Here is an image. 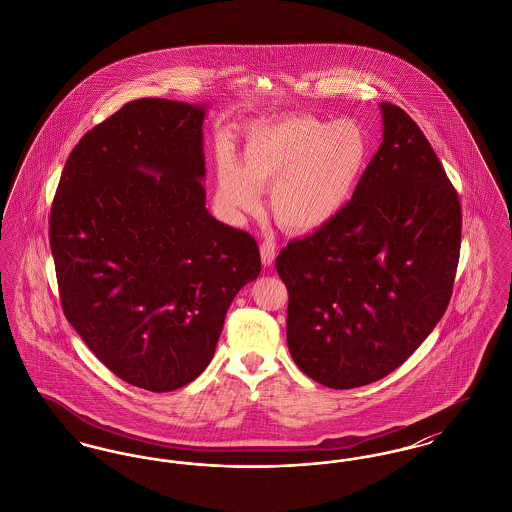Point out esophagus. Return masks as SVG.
Segmentation results:
<instances>
[{
    "instance_id": "obj_1",
    "label": "esophagus",
    "mask_w": 512,
    "mask_h": 512,
    "mask_svg": "<svg viewBox=\"0 0 512 512\" xmlns=\"http://www.w3.org/2000/svg\"><path fill=\"white\" fill-rule=\"evenodd\" d=\"M274 257H276V245L272 240H265L261 244V261L265 267H272L274 265Z\"/></svg>"
}]
</instances>
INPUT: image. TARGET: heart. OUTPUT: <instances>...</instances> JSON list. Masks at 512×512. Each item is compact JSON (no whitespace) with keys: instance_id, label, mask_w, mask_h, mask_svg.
I'll return each mask as SVG.
<instances>
[{"instance_id":"b5f03b06","label":"heart","mask_w":512,"mask_h":512,"mask_svg":"<svg viewBox=\"0 0 512 512\" xmlns=\"http://www.w3.org/2000/svg\"><path fill=\"white\" fill-rule=\"evenodd\" d=\"M370 140L353 121L292 117L255 128L242 165L222 151L217 199L230 215L255 211L270 190L276 220L295 232H315L338 219L353 201L370 163Z\"/></svg>"}]
</instances>
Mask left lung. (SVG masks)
Wrapping results in <instances>:
<instances>
[{"instance_id": "obj_1", "label": "left lung", "mask_w": 512, "mask_h": 512, "mask_svg": "<svg viewBox=\"0 0 512 512\" xmlns=\"http://www.w3.org/2000/svg\"><path fill=\"white\" fill-rule=\"evenodd\" d=\"M340 217L276 257L286 338L318 384L351 390L403 365L443 317L461 251V203L438 155L397 105Z\"/></svg>"}]
</instances>
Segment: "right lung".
Here are the masks:
<instances>
[{
  "label": "right lung",
  "mask_w": 512,
  "mask_h": 512,
  "mask_svg": "<svg viewBox=\"0 0 512 512\" xmlns=\"http://www.w3.org/2000/svg\"><path fill=\"white\" fill-rule=\"evenodd\" d=\"M205 113L126 103L76 144L51 205L65 317L113 374L155 393L207 368L230 303L261 272L257 242L205 207Z\"/></svg>",
  "instance_id": "obj_1"
}]
</instances>
